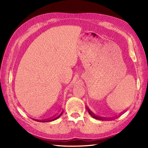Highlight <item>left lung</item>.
<instances>
[{
  "label": "left lung",
  "mask_w": 148,
  "mask_h": 148,
  "mask_svg": "<svg viewBox=\"0 0 148 148\" xmlns=\"http://www.w3.org/2000/svg\"><path fill=\"white\" fill-rule=\"evenodd\" d=\"M88 113L89 114L92 116V117L93 118H95V119H99V120H106V118H102V117H99V116H96V115H95L93 114V113L90 111V109H89L88 108Z\"/></svg>",
  "instance_id": "left-lung-1"
}]
</instances>
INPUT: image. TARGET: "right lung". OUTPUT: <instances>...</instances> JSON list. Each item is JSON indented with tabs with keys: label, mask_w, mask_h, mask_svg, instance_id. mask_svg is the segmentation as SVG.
<instances>
[{
	"label": "right lung",
	"mask_w": 148,
	"mask_h": 148,
	"mask_svg": "<svg viewBox=\"0 0 148 148\" xmlns=\"http://www.w3.org/2000/svg\"><path fill=\"white\" fill-rule=\"evenodd\" d=\"M62 113H63V111L61 112V114H60L59 116H57V117H56V118H55L54 119H51V120H48V121H43L42 122H48V121H53V120H55V119H58L59 117H60V116H61V115L62 114ZM42 122V121H41Z\"/></svg>",
	"instance_id": "add662e5"
}]
</instances>
